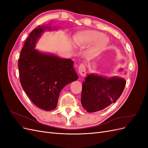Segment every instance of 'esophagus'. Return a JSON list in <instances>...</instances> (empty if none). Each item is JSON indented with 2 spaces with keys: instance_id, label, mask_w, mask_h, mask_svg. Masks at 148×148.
<instances>
[{
  "instance_id": "1",
  "label": "esophagus",
  "mask_w": 148,
  "mask_h": 148,
  "mask_svg": "<svg viewBox=\"0 0 148 148\" xmlns=\"http://www.w3.org/2000/svg\"><path fill=\"white\" fill-rule=\"evenodd\" d=\"M78 71L79 75L82 76V77H84V76L86 75V68H85V65L84 64H80L79 67H78Z\"/></svg>"
}]
</instances>
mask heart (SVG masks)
Segmentation results:
<instances>
[{"mask_svg":"<svg viewBox=\"0 0 148 148\" xmlns=\"http://www.w3.org/2000/svg\"><path fill=\"white\" fill-rule=\"evenodd\" d=\"M109 42L108 36L95 30L82 31L74 38V44L79 47L90 45L94 43L91 48V51L93 53H97L104 50Z\"/></svg>","mask_w":148,"mask_h":148,"instance_id":"obj_1","label":"heart"}]
</instances>
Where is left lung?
Segmentation results:
<instances>
[{
    "label": "left lung",
    "mask_w": 148,
    "mask_h": 148,
    "mask_svg": "<svg viewBox=\"0 0 148 148\" xmlns=\"http://www.w3.org/2000/svg\"><path fill=\"white\" fill-rule=\"evenodd\" d=\"M125 84V80L121 78L88 75L82 86L81 102L84 109L95 112L115 103L122 94Z\"/></svg>",
    "instance_id": "8db88e82"
}]
</instances>
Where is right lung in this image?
I'll list each match as a JSON object with an SVG mask.
<instances>
[{
  "label": "right lung",
  "instance_id": "right-lung-1",
  "mask_svg": "<svg viewBox=\"0 0 148 148\" xmlns=\"http://www.w3.org/2000/svg\"><path fill=\"white\" fill-rule=\"evenodd\" d=\"M50 26H38L32 31L21 49L18 62L21 86L34 104L45 110L57 107L61 90L77 80L71 59H60L34 49L38 38Z\"/></svg>",
  "mask_w": 148,
  "mask_h": 148
}]
</instances>
